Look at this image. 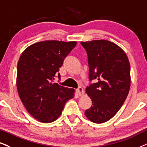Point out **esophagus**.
I'll return each mask as SVG.
<instances>
[{
	"label": "esophagus",
	"mask_w": 147,
	"mask_h": 147,
	"mask_svg": "<svg viewBox=\"0 0 147 147\" xmlns=\"http://www.w3.org/2000/svg\"><path fill=\"white\" fill-rule=\"evenodd\" d=\"M76 93H78V95H80V96L82 95L83 93H84V90H83V88L80 86L79 88H78L76 89Z\"/></svg>",
	"instance_id": "esophagus-1"
}]
</instances>
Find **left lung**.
Listing matches in <instances>:
<instances>
[{
	"label": "left lung",
	"mask_w": 147,
	"mask_h": 147,
	"mask_svg": "<svg viewBox=\"0 0 147 147\" xmlns=\"http://www.w3.org/2000/svg\"><path fill=\"white\" fill-rule=\"evenodd\" d=\"M88 56L89 80L86 88L92 106L85 111L87 119L103 123L115 116L123 106L130 88V64L126 54L111 41L81 42Z\"/></svg>",
	"instance_id": "obj_1"
}]
</instances>
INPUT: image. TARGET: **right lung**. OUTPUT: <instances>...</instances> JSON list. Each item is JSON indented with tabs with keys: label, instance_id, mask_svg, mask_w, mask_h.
<instances>
[{
	"label": "right lung",
	"instance_id": "1",
	"mask_svg": "<svg viewBox=\"0 0 147 147\" xmlns=\"http://www.w3.org/2000/svg\"><path fill=\"white\" fill-rule=\"evenodd\" d=\"M76 41H43L28 46L17 66L18 92L26 109L42 123H51L62 113L65 103L72 99L74 89L53 83ZM61 79V75L58 74Z\"/></svg>",
	"mask_w": 147,
	"mask_h": 147
}]
</instances>
